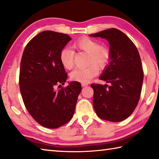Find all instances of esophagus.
<instances>
[{
  "label": "esophagus",
  "mask_w": 159,
  "mask_h": 159,
  "mask_svg": "<svg viewBox=\"0 0 159 159\" xmlns=\"http://www.w3.org/2000/svg\"><path fill=\"white\" fill-rule=\"evenodd\" d=\"M81 85H82V87H85V86L88 85V83H82Z\"/></svg>",
  "instance_id": "1"
}]
</instances>
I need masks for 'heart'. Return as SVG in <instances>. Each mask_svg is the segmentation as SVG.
<instances>
[{"label": "heart", "instance_id": "1", "mask_svg": "<svg viewBox=\"0 0 159 159\" xmlns=\"http://www.w3.org/2000/svg\"><path fill=\"white\" fill-rule=\"evenodd\" d=\"M74 48L78 51L88 54L85 68L76 69L71 72L70 79L73 81L88 83L96 76L100 70L104 69L111 58V51L106 45H101L97 40L83 37L74 43ZM75 51L70 48L65 47L60 51V61L67 70H71L74 65Z\"/></svg>", "mask_w": 159, "mask_h": 159}]
</instances>
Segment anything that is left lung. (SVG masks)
<instances>
[{
	"label": "left lung",
	"instance_id": "1",
	"mask_svg": "<svg viewBox=\"0 0 159 159\" xmlns=\"http://www.w3.org/2000/svg\"><path fill=\"white\" fill-rule=\"evenodd\" d=\"M89 36L107 39L111 51L109 65L99 77L111 85L91 84L94 109L101 119L121 122L133 113L140 98L144 72L139 52L134 42L116 28Z\"/></svg>",
	"mask_w": 159,
	"mask_h": 159
}]
</instances>
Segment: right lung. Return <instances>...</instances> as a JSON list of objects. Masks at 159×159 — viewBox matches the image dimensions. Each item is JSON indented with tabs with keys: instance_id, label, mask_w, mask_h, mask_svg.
<instances>
[{
	"instance_id": "right-lung-1",
	"label": "right lung",
	"mask_w": 159,
	"mask_h": 159,
	"mask_svg": "<svg viewBox=\"0 0 159 159\" xmlns=\"http://www.w3.org/2000/svg\"><path fill=\"white\" fill-rule=\"evenodd\" d=\"M71 39L67 34L43 31L30 40L22 55L19 83L23 102L33 119L46 128L70 122L81 91L77 81L60 88L67 74L60 53Z\"/></svg>"
}]
</instances>
